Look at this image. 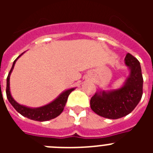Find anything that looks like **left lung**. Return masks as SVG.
<instances>
[{"instance_id": "obj_1", "label": "left lung", "mask_w": 153, "mask_h": 153, "mask_svg": "<svg viewBox=\"0 0 153 153\" xmlns=\"http://www.w3.org/2000/svg\"><path fill=\"white\" fill-rule=\"evenodd\" d=\"M125 65L129 75L117 89L100 90L90 99V107L104 118L117 120L127 116L136 108L143 96V79L139 60L127 53Z\"/></svg>"}]
</instances>
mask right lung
<instances>
[{
  "label": "right lung",
  "mask_w": 153,
  "mask_h": 153,
  "mask_svg": "<svg viewBox=\"0 0 153 153\" xmlns=\"http://www.w3.org/2000/svg\"><path fill=\"white\" fill-rule=\"evenodd\" d=\"M21 53L18 57L13 61L12 67L10 69V73L8 74L7 78V89H6V93L8 101L10 102L13 107L20 114H21L23 117H27V118L30 119V120H34V121H40V122H44V121H47V120H51L52 119L56 118L58 117L60 113L63 112L64 106L67 103V98H68L70 93L75 90L74 88H70L68 90H64L62 92L60 95L58 96L55 100L52 101V102H49L48 104H46L43 106H40V107H29V106H24V105H21V104L18 103L11 96L10 90V76L11 74L12 71L13 70L14 65H15L16 61L17 60L21 55Z\"/></svg>",
  "instance_id": "right-lung-1"
}]
</instances>
